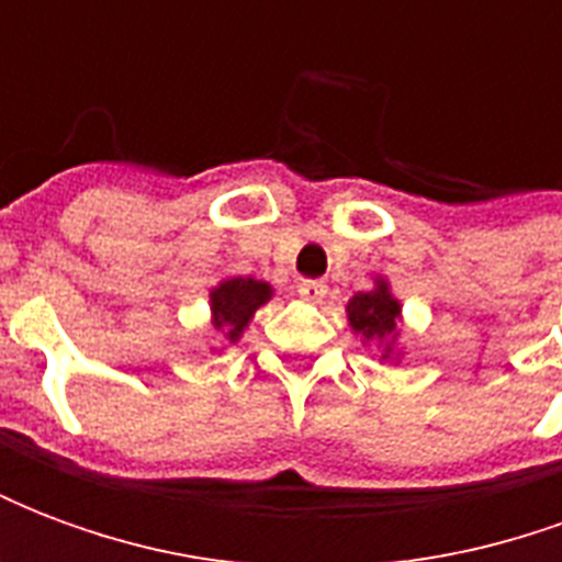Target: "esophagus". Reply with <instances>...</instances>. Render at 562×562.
I'll list each match as a JSON object with an SVG mask.
<instances>
[{"instance_id": "1", "label": "esophagus", "mask_w": 562, "mask_h": 562, "mask_svg": "<svg viewBox=\"0 0 562 562\" xmlns=\"http://www.w3.org/2000/svg\"><path fill=\"white\" fill-rule=\"evenodd\" d=\"M297 292H301V297H306V301H322V297L328 294V285L318 280H304L297 285Z\"/></svg>"}]
</instances>
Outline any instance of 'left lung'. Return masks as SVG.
Segmentation results:
<instances>
[{
    "mask_svg": "<svg viewBox=\"0 0 562 562\" xmlns=\"http://www.w3.org/2000/svg\"><path fill=\"white\" fill-rule=\"evenodd\" d=\"M346 310H349V325H352L355 334H361L364 340L394 342V337H397V318H401V304L391 297L389 282L376 280L373 292H358ZM389 355L391 346H385L382 358H389Z\"/></svg>",
    "mask_w": 562,
    "mask_h": 562,
    "instance_id": "1",
    "label": "left lung"
}]
</instances>
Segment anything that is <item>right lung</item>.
Listing matches in <instances>:
<instances>
[{
    "label": "right lung",
    "instance_id": "1",
    "mask_svg": "<svg viewBox=\"0 0 562 562\" xmlns=\"http://www.w3.org/2000/svg\"><path fill=\"white\" fill-rule=\"evenodd\" d=\"M270 301V285L252 277H232L220 282L210 292V310H213V328L222 330L225 340H237L256 310Z\"/></svg>",
    "mask_w": 562,
    "mask_h": 562
}]
</instances>
